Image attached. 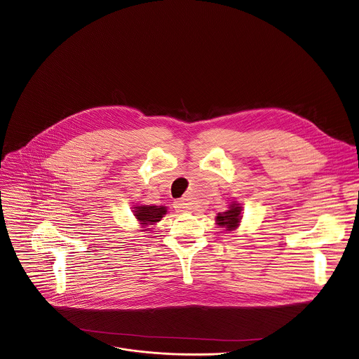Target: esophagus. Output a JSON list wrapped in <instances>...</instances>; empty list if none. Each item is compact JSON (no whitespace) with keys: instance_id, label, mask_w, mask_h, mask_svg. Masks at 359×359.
Here are the masks:
<instances>
[{"instance_id":"obj_1","label":"esophagus","mask_w":359,"mask_h":359,"mask_svg":"<svg viewBox=\"0 0 359 359\" xmlns=\"http://www.w3.org/2000/svg\"><path fill=\"white\" fill-rule=\"evenodd\" d=\"M173 205H175V209H176L177 212H187V210L191 209L187 199H179V201H176Z\"/></svg>"}]
</instances>
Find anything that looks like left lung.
<instances>
[{
    "mask_svg": "<svg viewBox=\"0 0 359 359\" xmlns=\"http://www.w3.org/2000/svg\"><path fill=\"white\" fill-rule=\"evenodd\" d=\"M241 212H242V206H239V203L233 202L226 212L217 213L216 224L220 226V227H224L227 231L236 230L239 226L241 219H242Z\"/></svg>",
    "mask_w": 359,
    "mask_h": 359,
    "instance_id": "obj_1",
    "label": "left lung"
}]
</instances>
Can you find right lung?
I'll return each mask as SVG.
<instances>
[{
  "label": "right lung",
  "instance_id": "add662e5",
  "mask_svg": "<svg viewBox=\"0 0 359 359\" xmlns=\"http://www.w3.org/2000/svg\"><path fill=\"white\" fill-rule=\"evenodd\" d=\"M133 209H135L133 213H135L136 219L140 222L142 227H144V229L149 224H156L163 217V215H166V208L165 206L137 205ZM146 230H149V229H146ZM146 230H142V231H146Z\"/></svg>",
  "mask_w": 359,
  "mask_h": 359
}]
</instances>
